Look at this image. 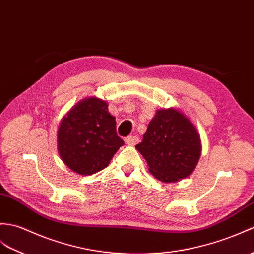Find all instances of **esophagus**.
Listing matches in <instances>:
<instances>
[{
  "mask_svg": "<svg viewBox=\"0 0 254 254\" xmlns=\"http://www.w3.org/2000/svg\"><path fill=\"white\" fill-rule=\"evenodd\" d=\"M125 141H126L127 145L134 146V145H136V144L138 143L139 138H138L137 136H127V137L125 139Z\"/></svg>",
  "mask_w": 254,
  "mask_h": 254,
  "instance_id": "esophagus-1",
  "label": "esophagus"
}]
</instances>
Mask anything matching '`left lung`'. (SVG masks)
I'll use <instances>...</instances> for the list:
<instances>
[{"label":"left lung","instance_id":"8db88e82","mask_svg":"<svg viewBox=\"0 0 254 254\" xmlns=\"http://www.w3.org/2000/svg\"><path fill=\"white\" fill-rule=\"evenodd\" d=\"M136 149L149 172L164 183L190 176L201 155V140L188 118L174 108L159 109Z\"/></svg>","mask_w":254,"mask_h":254}]
</instances>
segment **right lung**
Returning <instances> with one entry per match:
<instances>
[{
  "label": "right lung",
  "instance_id": "right-lung-1",
  "mask_svg": "<svg viewBox=\"0 0 254 254\" xmlns=\"http://www.w3.org/2000/svg\"><path fill=\"white\" fill-rule=\"evenodd\" d=\"M125 144L116 131V118L108 104L97 97H86L63 118L57 132L60 157L73 172L91 175L108 166Z\"/></svg>",
  "mask_w": 254,
  "mask_h": 254
}]
</instances>
